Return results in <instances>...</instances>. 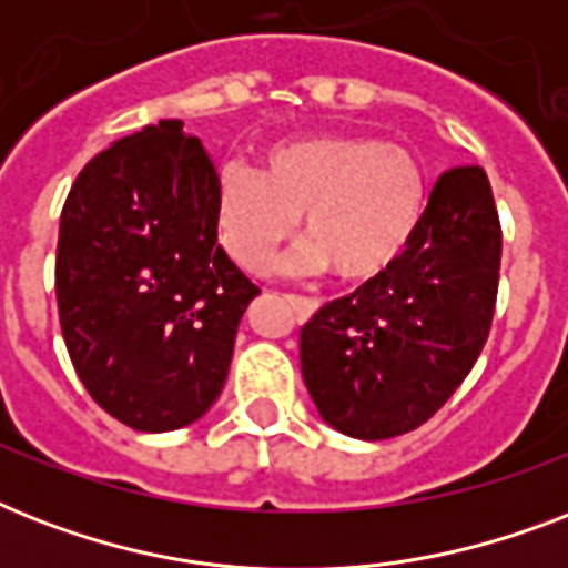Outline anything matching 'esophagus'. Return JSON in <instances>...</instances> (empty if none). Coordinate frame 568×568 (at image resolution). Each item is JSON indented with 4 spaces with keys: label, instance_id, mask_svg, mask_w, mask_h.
<instances>
[{
    "label": "esophagus",
    "instance_id": "esophagus-1",
    "mask_svg": "<svg viewBox=\"0 0 568 568\" xmlns=\"http://www.w3.org/2000/svg\"><path fill=\"white\" fill-rule=\"evenodd\" d=\"M288 303H292L294 310H297V315H303V318L315 315V312H318V306H321L318 301H310V297H297V294H288Z\"/></svg>",
    "mask_w": 568,
    "mask_h": 568
}]
</instances>
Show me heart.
I'll list each match as a JSON object with an SVG mask.
<instances>
[{"mask_svg":"<svg viewBox=\"0 0 568 568\" xmlns=\"http://www.w3.org/2000/svg\"><path fill=\"white\" fill-rule=\"evenodd\" d=\"M427 212V176L409 150L372 135H306L274 144L262 171L226 162L214 221L241 271L262 274L303 217L294 265L342 283H374L404 258Z\"/></svg>","mask_w":568,"mask_h":568,"instance_id":"b5f03b06","label":"heart"}]
</instances>
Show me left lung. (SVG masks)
<instances>
[{"instance_id": "1", "label": "left lung", "mask_w": 568, "mask_h": 568, "mask_svg": "<svg viewBox=\"0 0 568 568\" xmlns=\"http://www.w3.org/2000/svg\"><path fill=\"white\" fill-rule=\"evenodd\" d=\"M498 267L501 226L484 168H450L404 258L303 327V383L321 418L365 442L427 422L484 351Z\"/></svg>"}]
</instances>
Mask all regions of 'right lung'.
<instances>
[{"label": "right lung", "mask_w": 568, "mask_h": 568, "mask_svg": "<svg viewBox=\"0 0 568 568\" xmlns=\"http://www.w3.org/2000/svg\"><path fill=\"white\" fill-rule=\"evenodd\" d=\"M214 182L182 120H159L93 155L61 212L67 354L93 400L132 430H180L209 413L258 294L217 244Z\"/></svg>", "instance_id": "1"}]
</instances>
